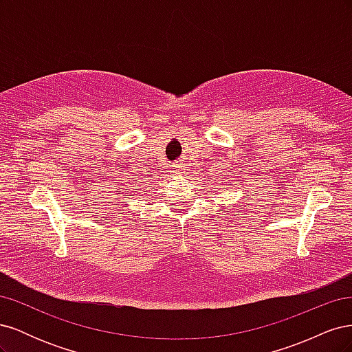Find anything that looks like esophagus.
<instances>
[{"label":"esophagus","mask_w":352,"mask_h":352,"mask_svg":"<svg viewBox=\"0 0 352 352\" xmlns=\"http://www.w3.org/2000/svg\"><path fill=\"white\" fill-rule=\"evenodd\" d=\"M173 167H175V172H176V173H184V168H185V166H184L182 163H179V164L173 166Z\"/></svg>","instance_id":"obj_1"}]
</instances>
